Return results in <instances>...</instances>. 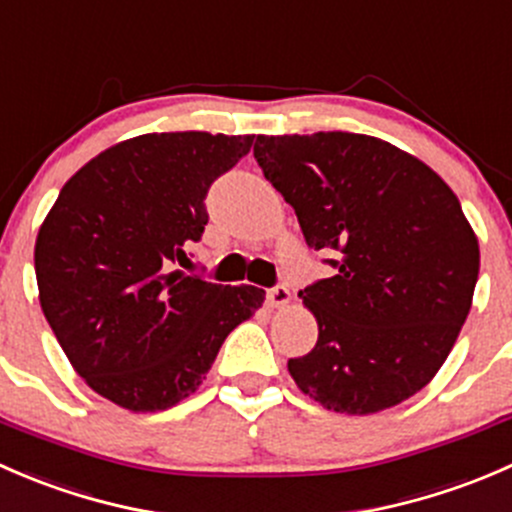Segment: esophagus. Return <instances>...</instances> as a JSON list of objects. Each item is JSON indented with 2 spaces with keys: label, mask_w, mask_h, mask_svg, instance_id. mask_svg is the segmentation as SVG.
<instances>
[{
  "label": "esophagus",
  "mask_w": 512,
  "mask_h": 512,
  "mask_svg": "<svg viewBox=\"0 0 512 512\" xmlns=\"http://www.w3.org/2000/svg\"><path fill=\"white\" fill-rule=\"evenodd\" d=\"M289 302H292V292H289V287H285V285H277L267 292V304H270L272 309L287 307Z\"/></svg>",
  "instance_id": "34e87169"
}]
</instances>
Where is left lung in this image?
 I'll return each instance as SVG.
<instances>
[{
  "mask_svg": "<svg viewBox=\"0 0 512 512\" xmlns=\"http://www.w3.org/2000/svg\"><path fill=\"white\" fill-rule=\"evenodd\" d=\"M265 178L337 275L302 289L319 337L289 359L324 409L369 416L436 376L471 312L478 237L456 193L411 153L364 133L257 136Z\"/></svg>",
  "mask_w": 512,
  "mask_h": 512,
  "instance_id": "left-lung-1",
  "label": "left lung"
}]
</instances>
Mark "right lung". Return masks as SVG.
<instances>
[{
    "mask_svg": "<svg viewBox=\"0 0 512 512\" xmlns=\"http://www.w3.org/2000/svg\"><path fill=\"white\" fill-rule=\"evenodd\" d=\"M255 136L180 131L116 143L76 170L39 227V302L76 374L133 414L195 394L225 337L265 302L175 270L208 225L210 183Z\"/></svg>",
    "mask_w": 512,
    "mask_h": 512,
    "instance_id": "add662e5",
    "label": "right lung"
}]
</instances>
